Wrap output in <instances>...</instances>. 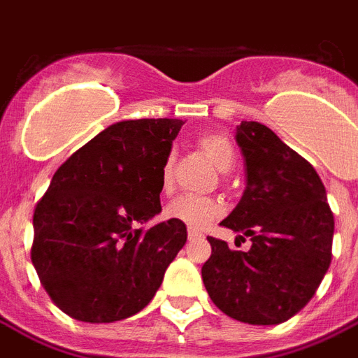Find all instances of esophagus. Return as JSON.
Here are the masks:
<instances>
[{
  "label": "esophagus",
  "mask_w": 358,
  "mask_h": 358,
  "mask_svg": "<svg viewBox=\"0 0 358 358\" xmlns=\"http://www.w3.org/2000/svg\"><path fill=\"white\" fill-rule=\"evenodd\" d=\"M187 238H189V241H195V239H201V234L199 232H195V230H187Z\"/></svg>",
  "instance_id": "esophagus-1"
}]
</instances>
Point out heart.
I'll list each match as a JSON object with an SVG mask.
<instances>
[{
    "mask_svg": "<svg viewBox=\"0 0 358 358\" xmlns=\"http://www.w3.org/2000/svg\"><path fill=\"white\" fill-rule=\"evenodd\" d=\"M196 145L204 152V156L221 171V173H229L230 169L234 167L236 163V152L234 146L224 135L206 131L196 137ZM162 191L169 193L173 189L174 184V154L169 152L162 165ZM223 206L221 202L213 201V199H199V196H178L174 199L165 210V215L169 219H174L178 223L187 224L193 230L206 229L208 224H212L217 217H221Z\"/></svg>",
    "mask_w": 358,
    "mask_h": 358,
    "instance_id": "obj_1",
    "label": "heart"
}]
</instances>
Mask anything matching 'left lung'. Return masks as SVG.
Listing matches in <instances>:
<instances>
[{"label":"left lung","mask_w":358,"mask_h":358,"mask_svg":"<svg viewBox=\"0 0 358 358\" xmlns=\"http://www.w3.org/2000/svg\"><path fill=\"white\" fill-rule=\"evenodd\" d=\"M236 143L247 184L221 224L252 245L234 250L227 241L208 238L212 256L202 266V280L227 316L278 325L295 316L322 284L331 266L334 217L316 169L275 131L241 120Z\"/></svg>","instance_id":"1"}]
</instances>
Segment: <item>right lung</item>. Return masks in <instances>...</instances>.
Here are the masks:
<instances>
[{"instance_id": "add662e5", "label": "right lung", "mask_w": 358, "mask_h": 358, "mask_svg": "<svg viewBox=\"0 0 358 358\" xmlns=\"http://www.w3.org/2000/svg\"><path fill=\"white\" fill-rule=\"evenodd\" d=\"M178 119L122 120L74 152L33 215L31 262L55 305L74 320L111 323L141 312L187 241L162 212V165Z\"/></svg>"}]
</instances>
